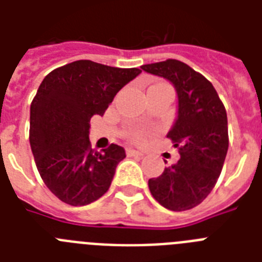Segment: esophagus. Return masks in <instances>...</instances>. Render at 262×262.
Instances as JSON below:
<instances>
[{
	"label": "esophagus",
	"mask_w": 262,
	"mask_h": 262,
	"mask_svg": "<svg viewBox=\"0 0 262 262\" xmlns=\"http://www.w3.org/2000/svg\"><path fill=\"white\" fill-rule=\"evenodd\" d=\"M126 155L127 156H143L144 152L137 151V149H133V148H127Z\"/></svg>",
	"instance_id": "obj_1"
}]
</instances>
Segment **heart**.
<instances>
[{
	"mask_svg": "<svg viewBox=\"0 0 262 262\" xmlns=\"http://www.w3.org/2000/svg\"><path fill=\"white\" fill-rule=\"evenodd\" d=\"M159 85H167V84L160 83V84H155V85H152V87H159ZM127 137L133 141V143H143L145 141L148 137V133L145 130H141V129H136V130H130L127 132Z\"/></svg>",
	"mask_w": 262,
	"mask_h": 262,
	"instance_id": "obj_1",
	"label": "heart"
}]
</instances>
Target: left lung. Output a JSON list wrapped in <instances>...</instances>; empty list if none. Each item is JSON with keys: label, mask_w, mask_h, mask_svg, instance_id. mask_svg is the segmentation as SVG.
<instances>
[{"label": "left lung", "mask_w": 262, "mask_h": 262, "mask_svg": "<svg viewBox=\"0 0 262 262\" xmlns=\"http://www.w3.org/2000/svg\"><path fill=\"white\" fill-rule=\"evenodd\" d=\"M168 80L178 95V117L167 137L181 158L148 181L154 199L170 211L197 207L217 182L228 149L227 113L211 81L178 59L141 67Z\"/></svg>", "instance_id": "1"}]
</instances>
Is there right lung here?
Listing matches in <instances>:
<instances>
[{
  "label": "right lung",
  "instance_id": "obj_1",
  "mask_svg": "<svg viewBox=\"0 0 262 262\" xmlns=\"http://www.w3.org/2000/svg\"><path fill=\"white\" fill-rule=\"evenodd\" d=\"M141 73L80 59L43 79L31 103L30 144L43 182L61 201L81 207L100 199L125 158L117 144L95 151L92 115H103L123 85Z\"/></svg>",
  "mask_w": 262,
  "mask_h": 262
}]
</instances>
